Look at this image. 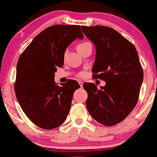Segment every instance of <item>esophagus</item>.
<instances>
[{
    "instance_id": "1",
    "label": "esophagus",
    "mask_w": 157,
    "mask_h": 157,
    "mask_svg": "<svg viewBox=\"0 0 157 157\" xmlns=\"http://www.w3.org/2000/svg\"><path fill=\"white\" fill-rule=\"evenodd\" d=\"M78 83H79V85H80V86L81 87H82L83 86V82H82V81H78Z\"/></svg>"
}]
</instances>
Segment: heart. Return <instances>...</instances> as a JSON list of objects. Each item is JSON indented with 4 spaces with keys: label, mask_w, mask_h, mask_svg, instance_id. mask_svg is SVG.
<instances>
[{
    "label": "heart",
    "mask_w": 157,
    "mask_h": 157,
    "mask_svg": "<svg viewBox=\"0 0 157 157\" xmlns=\"http://www.w3.org/2000/svg\"><path fill=\"white\" fill-rule=\"evenodd\" d=\"M88 44H89V43H88V42H84V43H81V44H78V46H77V48H77V51L79 50V49H81V48H83V46H85L86 45ZM83 76H84V74H80L78 75L79 77H83Z\"/></svg>",
    "instance_id": "heart-1"
}]
</instances>
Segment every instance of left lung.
<instances>
[{
  "instance_id": "left-lung-1",
  "label": "left lung",
  "mask_w": 157,
  "mask_h": 157,
  "mask_svg": "<svg viewBox=\"0 0 157 157\" xmlns=\"http://www.w3.org/2000/svg\"><path fill=\"white\" fill-rule=\"evenodd\" d=\"M96 47L92 68L104 86L83 84L90 115L104 126L115 125L127 117L138 101L144 73L137 51L132 43L111 28L104 25L81 27Z\"/></svg>"
}]
</instances>
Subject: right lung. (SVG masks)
<instances>
[{"label":"right lung","mask_w":157,"mask_h":157,"mask_svg":"<svg viewBox=\"0 0 157 157\" xmlns=\"http://www.w3.org/2000/svg\"><path fill=\"white\" fill-rule=\"evenodd\" d=\"M76 38L83 39L79 25H56L33 38L19 58L15 92L27 117L36 126L53 129L61 125L69 112L76 81L57 86L55 72L63 66L66 48Z\"/></svg>","instance_id":"add662e5"}]
</instances>
